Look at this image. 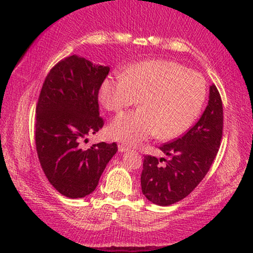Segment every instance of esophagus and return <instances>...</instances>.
Segmentation results:
<instances>
[{"label": "esophagus", "mask_w": 253, "mask_h": 253, "mask_svg": "<svg viewBox=\"0 0 253 253\" xmlns=\"http://www.w3.org/2000/svg\"><path fill=\"white\" fill-rule=\"evenodd\" d=\"M118 151L121 153H125L128 151V147L124 146V145H118Z\"/></svg>", "instance_id": "esophagus-1"}]
</instances>
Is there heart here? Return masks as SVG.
<instances>
[{"label": "heart", "mask_w": 253, "mask_h": 253, "mask_svg": "<svg viewBox=\"0 0 253 253\" xmlns=\"http://www.w3.org/2000/svg\"><path fill=\"white\" fill-rule=\"evenodd\" d=\"M205 96L203 77L169 60L137 62L125 75L107 76L99 89V100L109 111L118 113L141 99L138 110L118 115L108 128L111 138L130 146L156 135H182L199 116Z\"/></svg>", "instance_id": "heart-1"}]
</instances>
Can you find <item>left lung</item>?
Wrapping results in <instances>:
<instances>
[{
	"mask_svg": "<svg viewBox=\"0 0 253 253\" xmlns=\"http://www.w3.org/2000/svg\"><path fill=\"white\" fill-rule=\"evenodd\" d=\"M222 129L223 107L219 91L212 84L208 106L198 123L183 136L160 147L169 160L144 157L140 184L146 199L168 207L186 198L211 168L220 148ZM163 160L167 162L165 166L160 165Z\"/></svg>",
	"mask_w": 253,
	"mask_h": 253,
	"instance_id": "1",
	"label": "left lung"
}]
</instances>
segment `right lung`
<instances>
[{"instance_id": "1", "label": "right lung", "mask_w": 253, "mask_h": 253, "mask_svg": "<svg viewBox=\"0 0 253 253\" xmlns=\"http://www.w3.org/2000/svg\"><path fill=\"white\" fill-rule=\"evenodd\" d=\"M109 67L78 55L58 62L46 76L36 108V147L41 168L55 190L81 199L96 190L117 144L81 142L104 125L98 92Z\"/></svg>"}]
</instances>
